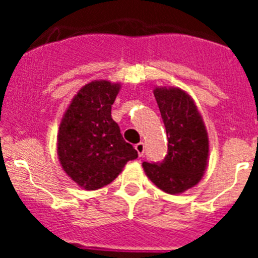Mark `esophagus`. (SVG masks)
<instances>
[{"instance_id":"obj_1","label":"esophagus","mask_w":258,"mask_h":258,"mask_svg":"<svg viewBox=\"0 0 258 258\" xmlns=\"http://www.w3.org/2000/svg\"><path fill=\"white\" fill-rule=\"evenodd\" d=\"M134 147H136L137 152H138V156L142 157V156H143V154H145V143H143V142L137 143V145L134 146Z\"/></svg>"}]
</instances>
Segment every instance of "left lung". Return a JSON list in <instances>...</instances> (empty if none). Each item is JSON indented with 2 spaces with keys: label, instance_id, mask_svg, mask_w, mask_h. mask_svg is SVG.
Wrapping results in <instances>:
<instances>
[{
  "label": "left lung",
  "instance_id": "obj_1",
  "mask_svg": "<svg viewBox=\"0 0 258 258\" xmlns=\"http://www.w3.org/2000/svg\"><path fill=\"white\" fill-rule=\"evenodd\" d=\"M168 137V152L161 163L143 161V168L157 187L179 194L202 179L208 160L206 126L197 106L181 89L154 90Z\"/></svg>",
  "mask_w": 258,
  "mask_h": 258
}]
</instances>
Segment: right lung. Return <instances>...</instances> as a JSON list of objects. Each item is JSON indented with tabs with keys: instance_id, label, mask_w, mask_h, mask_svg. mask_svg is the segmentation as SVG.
Returning a JSON list of instances; mask_svg holds the SVG:
<instances>
[{
	"instance_id": "obj_1",
	"label": "right lung",
	"mask_w": 258,
	"mask_h": 258,
	"mask_svg": "<svg viewBox=\"0 0 258 258\" xmlns=\"http://www.w3.org/2000/svg\"><path fill=\"white\" fill-rule=\"evenodd\" d=\"M120 85L93 81L68 107L58 134V155L64 172L86 190L111 183L125 164L138 157L111 117Z\"/></svg>"
}]
</instances>
